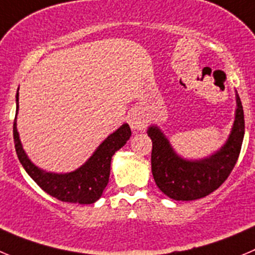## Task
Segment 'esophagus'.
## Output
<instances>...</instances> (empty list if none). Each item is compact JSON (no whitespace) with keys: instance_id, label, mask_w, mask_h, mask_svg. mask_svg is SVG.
<instances>
[{"instance_id":"esophagus-1","label":"esophagus","mask_w":255,"mask_h":255,"mask_svg":"<svg viewBox=\"0 0 255 255\" xmlns=\"http://www.w3.org/2000/svg\"><path fill=\"white\" fill-rule=\"evenodd\" d=\"M128 123L133 130H141L146 128V118L138 112H132L128 117Z\"/></svg>"}]
</instances>
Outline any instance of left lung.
I'll list each match as a JSON object with an SVG mask.
<instances>
[{
    "instance_id": "8db88e82",
    "label": "left lung",
    "mask_w": 255,
    "mask_h": 255,
    "mask_svg": "<svg viewBox=\"0 0 255 255\" xmlns=\"http://www.w3.org/2000/svg\"><path fill=\"white\" fill-rule=\"evenodd\" d=\"M237 109L232 130L220 149L199 160H187L176 153L162 130L148 127L152 139V175L158 189L170 199L191 201L215 191L228 178L239 157L244 138V112L235 92Z\"/></svg>"
}]
</instances>
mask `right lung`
<instances>
[{"instance_id":"1","label":"right lung","mask_w":255,"mask_h":255,"mask_svg":"<svg viewBox=\"0 0 255 255\" xmlns=\"http://www.w3.org/2000/svg\"><path fill=\"white\" fill-rule=\"evenodd\" d=\"M18 113V90L16 94V116L13 122V141H15L16 153L21 165L25 168L32 180L52 197L74 204H93L103 194L107 184L109 181L111 173V161L113 154L122 148L129 139L130 128L127 123L121 126L116 132L109 134L98 148L93 152L84 165L75 171L66 173L47 172L37 167L30 160L23 149L17 132Z\"/></svg>"}]
</instances>
